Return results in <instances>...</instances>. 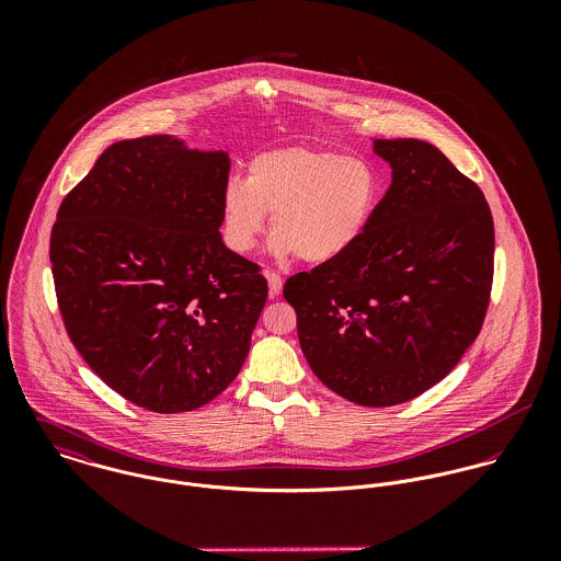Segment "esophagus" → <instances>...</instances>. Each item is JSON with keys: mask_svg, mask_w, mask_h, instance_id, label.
<instances>
[{"mask_svg": "<svg viewBox=\"0 0 561 561\" xmlns=\"http://www.w3.org/2000/svg\"><path fill=\"white\" fill-rule=\"evenodd\" d=\"M263 274H265V278H267L270 298H276V296L283 291V278H280L276 272H272V270H265Z\"/></svg>", "mask_w": 561, "mask_h": 561, "instance_id": "obj_1", "label": "esophagus"}]
</instances>
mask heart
<instances>
[{
    "mask_svg": "<svg viewBox=\"0 0 561 561\" xmlns=\"http://www.w3.org/2000/svg\"><path fill=\"white\" fill-rule=\"evenodd\" d=\"M382 194L374 161L311 147L270 149L250 160L245 179L225 183L222 233L245 254L272 214L274 252L330 263L367 236Z\"/></svg>",
    "mask_w": 561,
    "mask_h": 561,
    "instance_id": "1",
    "label": "heart"
}]
</instances>
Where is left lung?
<instances>
[{
	"instance_id": "left-lung-1",
	"label": "left lung",
	"mask_w": 561,
	"mask_h": 561,
	"mask_svg": "<svg viewBox=\"0 0 561 561\" xmlns=\"http://www.w3.org/2000/svg\"><path fill=\"white\" fill-rule=\"evenodd\" d=\"M393 181L356 248L287 278L300 347L321 382L360 405L438 385L480 334L494 225L476 181L434 145L374 140Z\"/></svg>"
}]
</instances>
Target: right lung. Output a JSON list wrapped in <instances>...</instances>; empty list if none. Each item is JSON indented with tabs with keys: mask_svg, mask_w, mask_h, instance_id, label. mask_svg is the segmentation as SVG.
<instances>
[{
	"mask_svg": "<svg viewBox=\"0 0 561 561\" xmlns=\"http://www.w3.org/2000/svg\"><path fill=\"white\" fill-rule=\"evenodd\" d=\"M225 151L172 136L107 147L65 196L49 259L65 328L125 400L187 412L240 374L267 300L259 265L220 236Z\"/></svg>",
	"mask_w": 561,
	"mask_h": 561,
	"instance_id": "right-lung-1",
	"label": "right lung"
}]
</instances>
